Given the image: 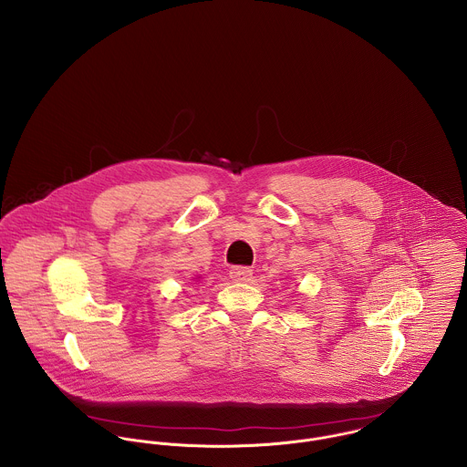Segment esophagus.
Returning <instances> with one entry per match:
<instances>
[{
  "label": "esophagus",
  "instance_id": "1",
  "mask_svg": "<svg viewBox=\"0 0 467 467\" xmlns=\"http://www.w3.org/2000/svg\"><path fill=\"white\" fill-rule=\"evenodd\" d=\"M252 275H254V272L248 266H234L230 270V277L235 283H248V281H252Z\"/></svg>",
  "mask_w": 467,
  "mask_h": 467
}]
</instances>
